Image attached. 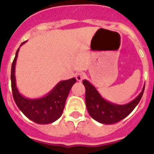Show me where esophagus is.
Segmentation results:
<instances>
[{
	"label": "esophagus",
	"mask_w": 154,
	"mask_h": 154,
	"mask_svg": "<svg viewBox=\"0 0 154 154\" xmlns=\"http://www.w3.org/2000/svg\"><path fill=\"white\" fill-rule=\"evenodd\" d=\"M86 77V74L84 73V72H78V73H76L75 75V78L76 79H77V81H79V82H81L82 79H83L84 78Z\"/></svg>",
	"instance_id": "esophagus-1"
}]
</instances>
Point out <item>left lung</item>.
Returning <instances> with one entry per match:
<instances>
[{"label":"left lung","instance_id":"left-lung-1","mask_svg":"<svg viewBox=\"0 0 154 154\" xmlns=\"http://www.w3.org/2000/svg\"><path fill=\"white\" fill-rule=\"evenodd\" d=\"M86 88V104L90 116L102 124H115L128 116L140 103L143 97L145 86L136 99L124 105H118L108 102L101 97L96 88L84 79L82 82Z\"/></svg>","mask_w":154,"mask_h":154}]
</instances>
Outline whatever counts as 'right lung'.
Segmentation results:
<instances>
[{
  "label": "right lung",
  "mask_w": 154,
  "mask_h": 154,
  "mask_svg": "<svg viewBox=\"0 0 154 154\" xmlns=\"http://www.w3.org/2000/svg\"><path fill=\"white\" fill-rule=\"evenodd\" d=\"M26 41L21 44L22 46ZM19 48L17 50L15 57L11 64V81L14 100L25 115L29 119L37 124H50L57 120L62 115L68 93L71 88L76 82L75 78L61 81L55 86L47 96L39 99H28L18 92L15 83V63Z\"/></svg>",
  "instance_id": "right-lung-1"
}]
</instances>
